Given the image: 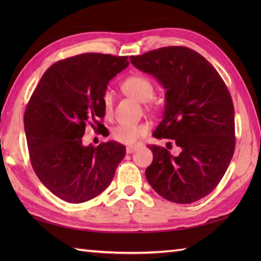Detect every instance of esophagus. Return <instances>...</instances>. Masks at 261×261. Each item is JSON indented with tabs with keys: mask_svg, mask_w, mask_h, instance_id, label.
<instances>
[{
	"mask_svg": "<svg viewBox=\"0 0 261 261\" xmlns=\"http://www.w3.org/2000/svg\"><path fill=\"white\" fill-rule=\"evenodd\" d=\"M138 149L137 146H132V147H126V153H132L135 152Z\"/></svg>",
	"mask_w": 261,
	"mask_h": 261,
	"instance_id": "esophagus-1",
	"label": "esophagus"
}]
</instances>
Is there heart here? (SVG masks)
<instances>
[{"label": "heart", "mask_w": 261, "mask_h": 261, "mask_svg": "<svg viewBox=\"0 0 261 261\" xmlns=\"http://www.w3.org/2000/svg\"><path fill=\"white\" fill-rule=\"evenodd\" d=\"M126 94L136 98L137 101L146 103L154 95V87L151 81L142 75H132L122 84ZM114 95L112 91L107 90L102 95V107L104 114L111 116L113 113ZM149 125L146 123H121L113 130L114 139L124 145H135L142 137L148 135Z\"/></svg>", "instance_id": "obj_1"}]
</instances>
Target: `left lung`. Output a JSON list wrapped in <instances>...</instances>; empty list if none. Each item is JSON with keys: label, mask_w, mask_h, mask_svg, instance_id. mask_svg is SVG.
<instances>
[{"label": "left lung", "mask_w": 261, "mask_h": 261, "mask_svg": "<svg viewBox=\"0 0 261 261\" xmlns=\"http://www.w3.org/2000/svg\"><path fill=\"white\" fill-rule=\"evenodd\" d=\"M130 59L166 90L164 118L153 137L174 140L179 148L173 156L164 147L148 146L153 159L147 180L170 202H196L218 186L234 152V108L228 87L202 55L187 47H164Z\"/></svg>", "instance_id": "8db88e82"}]
</instances>
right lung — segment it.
I'll use <instances>...</instances> for the list:
<instances>
[{"label":"right lung","instance_id":"add662e5","mask_svg":"<svg viewBox=\"0 0 261 261\" xmlns=\"http://www.w3.org/2000/svg\"><path fill=\"white\" fill-rule=\"evenodd\" d=\"M126 56L87 53L59 60L42 75L24 113L32 168L57 197L83 203L112 181L125 147L109 141L84 146L90 124L101 134L102 95L109 82L127 67Z\"/></svg>","mask_w":261,"mask_h":261}]
</instances>
